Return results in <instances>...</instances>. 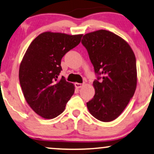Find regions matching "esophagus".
Instances as JSON below:
<instances>
[{"mask_svg":"<svg viewBox=\"0 0 154 154\" xmlns=\"http://www.w3.org/2000/svg\"><path fill=\"white\" fill-rule=\"evenodd\" d=\"M83 85H84V83H75V86L76 88H81L83 87Z\"/></svg>","mask_w":154,"mask_h":154,"instance_id":"obj_1","label":"esophagus"}]
</instances>
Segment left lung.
Segmentation results:
<instances>
[{"label":"left lung","mask_w":154,"mask_h":154,"mask_svg":"<svg viewBox=\"0 0 154 154\" xmlns=\"http://www.w3.org/2000/svg\"><path fill=\"white\" fill-rule=\"evenodd\" d=\"M81 43L88 50L94 72L95 94L87 102L88 111L102 122L117 119L133 97L137 87L136 58L129 44L111 31L86 33Z\"/></svg>","instance_id":"8db88e82"}]
</instances>
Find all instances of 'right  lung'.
<instances>
[{"instance_id":"obj_1","label":"right lung","mask_w":154,"mask_h":154,"mask_svg":"<svg viewBox=\"0 0 154 154\" xmlns=\"http://www.w3.org/2000/svg\"><path fill=\"white\" fill-rule=\"evenodd\" d=\"M82 36L46 31L31 42L23 57L19 71L21 88L28 104L43 119L61 114L74 93V85L58 76L62 58L79 45Z\"/></svg>"}]
</instances>
